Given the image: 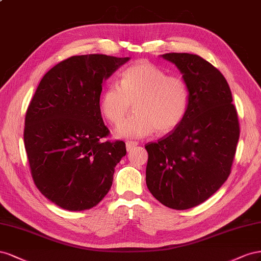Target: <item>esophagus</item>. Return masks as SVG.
<instances>
[{"mask_svg":"<svg viewBox=\"0 0 261 261\" xmlns=\"http://www.w3.org/2000/svg\"><path fill=\"white\" fill-rule=\"evenodd\" d=\"M139 143L137 142V141H126L125 142V147H126V151H131L133 147L137 146Z\"/></svg>","mask_w":261,"mask_h":261,"instance_id":"1","label":"esophagus"}]
</instances>
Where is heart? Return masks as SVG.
Here are the masks:
<instances>
[{
    "label": "heart",
    "instance_id": "1",
    "mask_svg": "<svg viewBox=\"0 0 261 261\" xmlns=\"http://www.w3.org/2000/svg\"><path fill=\"white\" fill-rule=\"evenodd\" d=\"M137 113L117 128L121 138H142L155 130L167 133L181 123L187 114L190 92L185 80L142 61L123 71L119 83L109 84L100 98V110L107 120L120 123L131 110Z\"/></svg>",
    "mask_w": 261,
    "mask_h": 261
}]
</instances>
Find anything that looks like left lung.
<instances>
[{
	"mask_svg": "<svg viewBox=\"0 0 261 261\" xmlns=\"http://www.w3.org/2000/svg\"><path fill=\"white\" fill-rule=\"evenodd\" d=\"M182 73L190 92L181 123L147 143L146 185L155 199L175 210L199 205L217 192L232 169L240 122L223 74L190 54H165Z\"/></svg>",
	"mask_w": 261,
	"mask_h": 261,
	"instance_id": "8db88e82",
	"label": "left lung"
}]
</instances>
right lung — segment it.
I'll list each match as a JSON object with an SVG mask.
<instances>
[{"mask_svg": "<svg viewBox=\"0 0 261 261\" xmlns=\"http://www.w3.org/2000/svg\"><path fill=\"white\" fill-rule=\"evenodd\" d=\"M129 58L73 56L41 79L25 117L24 143L36 187L69 211L97 205L114 180L125 143L103 139L102 81Z\"/></svg>", "mask_w": 261, "mask_h": 261, "instance_id": "obj_1", "label": "right lung"}]
</instances>
